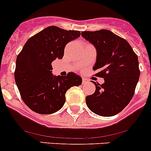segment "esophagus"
<instances>
[{
	"label": "esophagus",
	"instance_id": "1",
	"mask_svg": "<svg viewBox=\"0 0 151 151\" xmlns=\"http://www.w3.org/2000/svg\"><path fill=\"white\" fill-rule=\"evenodd\" d=\"M88 82V80L86 78H82V84H86Z\"/></svg>",
	"mask_w": 151,
	"mask_h": 151
}]
</instances>
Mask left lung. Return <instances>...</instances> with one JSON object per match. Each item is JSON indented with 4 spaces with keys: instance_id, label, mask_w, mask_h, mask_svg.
Listing matches in <instances>:
<instances>
[{
    "instance_id": "1",
    "label": "left lung",
    "mask_w": 151,
    "mask_h": 151,
    "mask_svg": "<svg viewBox=\"0 0 151 151\" xmlns=\"http://www.w3.org/2000/svg\"><path fill=\"white\" fill-rule=\"evenodd\" d=\"M82 36L94 45L97 60L95 76L104 79L94 83L96 90L86 97L88 107L97 115L113 116L129 104L140 76L138 56L126 40L106 29L82 32Z\"/></svg>"
}]
</instances>
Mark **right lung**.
Returning <instances> with one entry per match:
<instances>
[{
    "label": "right lung",
    "mask_w": 151,
    "mask_h": 151,
    "mask_svg": "<svg viewBox=\"0 0 151 151\" xmlns=\"http://www.w3.org/2000/svg\"><path fill=\"white\" fill-rule=\"evenodd\" d=\"M80 35L79 31L49 26L31 37L17 56L16 84L22 101L35 113L58 111L65 104L66 91L82 84V78L72 72L54 76L51 66L56 59H62L65 46Z\"/></svg>",
    "instance_id": "obj_1"
}]
</instances>
